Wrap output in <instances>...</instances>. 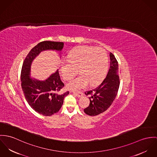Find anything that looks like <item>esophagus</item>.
Instances as JSON below:
<instances>
[{"label": "esophagus", "mask_w": 157, "mask_h": 157, "mask_svg": "<svg viewBox=\"0 0 157 157\" xmlns=\"http://www.w3.org/2000/svg\"><path fill=\"white\" fill-rule=\"evenodd\" d=\"M72 93H73V94H75L78 97H81V96H83V93L82 92H81V91H79V92H75V91H72Z\"/></svg>", "instance_id": "1"}]
</instances>
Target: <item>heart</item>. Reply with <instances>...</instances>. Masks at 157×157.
Returning <instances> with one entry per match:
<instances>
[{
  "label": "heart",
  "instance_id": "1",
  "mask_svg": "<svg viewBox=\"0 0 157 157\" xmlns=\"http://www.w3.org/2000/svg\"><path fill=\"white\" fill-rule=\"evenodd\" d=\"M108 68V54L104 49L91 46H81L70 51L68 60L61 63V71L63 78L69 80L79 69L80 75L71 80L67 87L79 90L88 84L90 86L99 84Z\"/></svg>",
  "mask_w": 157,
  "mask_h": 157
}]
</instances>
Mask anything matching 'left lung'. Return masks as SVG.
<instances>
[{
	"label": "left lung",
	"mask_w": 157,
	"mask_h": 157,
	"mask_svg": "<svg viewBox=\"0 0 157 157\" xmlns=\"http://www.w3.org/2000/svg\"><path fill=\"white\" fill-rule=\"evenodd\" d=\"M109 56L110 67L105 78L96 88L85 92L90 96V104L84 111L89 116H97L105 111L117 94L120 85L118 62L112 53Z\"/></svg>",
	"instance_id": "left-lung-1"
}]
</instances>
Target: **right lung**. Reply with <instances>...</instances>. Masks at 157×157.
I'll return each mask as SVG.
<instances>
[{
	"instance_id": "add662e5",
	"label": "right lung",
	"mask_w": 157,
	"mask_h": 157,
	"mask_svg": "<svg viewBox=\"0 0 157 157\" xmlns=\"http://www.w3.org/2000/svg\"><path fill=\"white\" fill-rule=\"evenodd\" d=\"M63 42L44 41L34 47L26 56L21 71V85L28 103L36 112L49 116L59 111L64 98L69 91L61 93L64 87L57 70L44 81L33 80L29 77L31 64L40 52L48 49L61 51Z\"/></svg>"
}]
</instances>
